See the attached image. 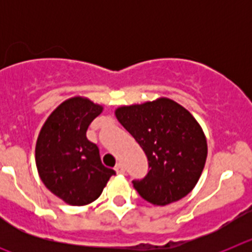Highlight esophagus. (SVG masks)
<instances>
[{"label":"esophagus","instance_id":"1","mask_svg":"<svg viewBox=\"0 0 252 252\" xmlns=\"http://www.w3.org/2000/svg\"><path fill=\"white\" fill-rule=\"evenodd\" d=\"M115 170L117 174H124L125 173V168H124V164H121V162H119L117 165L115 166Z\"/></svg>","mask_w":252,"mask_h":252}]
</instances>
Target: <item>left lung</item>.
Listing matches in <instances>:
<instances>
[{"instance_id":"8db88e82","label":"left lung","mask_w":252,"mask_h":252,"mask_svg":"<svg viewBox=\"0 0 252 252\" xmlns=\"http://www.w3.org/2000/svg\"><path fill=\"white\" fill-rule=\"evenodd\" d=\"M116 117L148 158V174L132 180L137 193L157 206L186 197L207 159L206 136L194 117L168 98L120 107Z\"/></svg>"}]
</instances>
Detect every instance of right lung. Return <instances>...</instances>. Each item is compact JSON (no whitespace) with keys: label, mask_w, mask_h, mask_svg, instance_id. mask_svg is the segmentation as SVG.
<instances>
[{"label":"right lung","mask_w":252,"mask_h":252,"mask_svg":"<svg viewBox=\"0 0 252 252\" xmlns=\"http://www.w3.org/2000/svg\"><path fill=\"white\" fill-rule=\"evenodd\" d=\"M102 107L74 97L48 117L37 137L35 159L39 175L53 194L72 206L92 203L115 170L102 164L98 146L87 139L91 122Z\"/></svg>","instance_id":"add662e5"}]
</instances>
